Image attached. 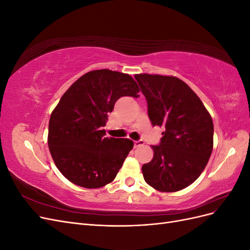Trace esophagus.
Returning a JSON list of instances; mask_svg holds the SVG:
<instances>
[{
  "mask_svg": "<svg viewBox=\"0 0 250 250\" xmlns=\"http://www.w3.org/2000/svg\"><path fill=\"white\" fill-rule=\"evenodd\" d=\"M141 145H144V141L140 140V141H135L134 142V148H138Z\"/></svg>",
  "mask_w": 250,
  "mask_h": 250,
  "instance_id": "1",
  "label": "esophagus"
}]
</instances>
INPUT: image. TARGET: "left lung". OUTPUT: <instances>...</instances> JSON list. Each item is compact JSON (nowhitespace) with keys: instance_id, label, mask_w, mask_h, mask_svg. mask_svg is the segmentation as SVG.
I'll list each match as a JSON object with an SVG mask.
<instances>
[{"instance_id":"left-lung-1","label":"left lung","mask_w":250,"mask_h":250,"mask_svg":"<svg viewBox=\"0 0 250 250\" xmlns=\"http://www.w3.org/2000/svg\"><path fill=\"white\" fill-rule=\"evenodd\" d=\"M146 97L153 126H164L153 158L143 165L146 183L161 192H176L192 185L206 168L214 145L209 112L191 87L179 78L134 75Z\"/></svg>"}]
</instances>
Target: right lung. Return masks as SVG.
Masks as SVG:
<instances>
[{
  "label": "right lung",
  "instance_id": "obj_1",
  "mask_svg": "<svg viewBox=\"0 0 250 250\" xmlns=\"http://www.w3.org/2000/svg\"><path fill=\"white\" fill-rule=\"evenodd\" d=\"M139 92L130 75L104 69L84 74L63 94L51 113L48 145L67 180L97 188L116 178L133 142L106 138L101 129L118 99L138 98Z\"/></svg>",
  "mask_w": 250,
  "mask_h": 250
}]
</instances>
